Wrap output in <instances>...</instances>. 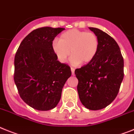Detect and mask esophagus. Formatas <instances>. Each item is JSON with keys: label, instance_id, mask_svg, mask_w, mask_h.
Listing matches in <instances>:
<instances>
[{"label": "esophagus", "instance_id": "34e87169", "mask_svg": "<svg viewBox=\"0 0 134 134\" xmlns=\"http://www.w3.org/2000/svg\"><path fill=\"white\" fill-rule=\"evenodd\" d=\"M71 74H72V75L74 76V74H75V69L73 68V67H71Z\"/></svg>", "mask_w": 134, "mask_h": 134}]
</instances>
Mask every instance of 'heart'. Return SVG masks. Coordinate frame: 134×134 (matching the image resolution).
I'll list each match as a JSON object with an SVG mask.
<instances>
[{
    "label": "heart",
    "instance_id": "obj_1",
    "mask_svg": "<svg viewBox=\"0 0 134 134\" xmlns=\"http://www.w3.org/2000/svg\"><path fill=\"white\" fill-rule=\"evenodd\" d=\"M99 48V39L94 32L77 29L66 31L60 35L59 41L54 40L52 42V50L58 60L65 63L70 54L74 65L92 61L96 57Z\"/></svg>",
    "mask_w": 134,
    "mask_h": 134
}]
</instances>
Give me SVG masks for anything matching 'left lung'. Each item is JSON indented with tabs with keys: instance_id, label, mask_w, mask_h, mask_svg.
<instances>
[{
	"instance_id": "1",
	"label": "left lung",
	"mask_w": 134,
	"mask_h": 134,
	"mask_svg": "<svg viewBox=\"0 0 134 134\" xmlns=\"http://www.w3.org/2000/svg\"><path fill=\"white\" fill-rule=\"evenodd\" d=\"M99 39V48L92 61L75 70L80 102L91 110L110 104L120 89L124 77V60L119 45L106 32L89 27Z\"/></svg>"
}]
</instances>
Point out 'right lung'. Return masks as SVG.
<instances>
[{
    "label": "right lung",
    "instance_id": "right-lung-1",
    "mask_svg": "<svg viewBox=\"0 0 134 134\" xmlns=\"http://www.w3.org/2000/svg\"><path fill=\"white\" fill-rule=\"evenodd\" d=\"M63 28L42 27L30 32L20 43L14 59V82L26 104L46 111L57 105L62 90L71 76L52 50V41Z\"/></svg>",
    "mask_w": 134,
    "mask_h": 134
}]
</instances>
